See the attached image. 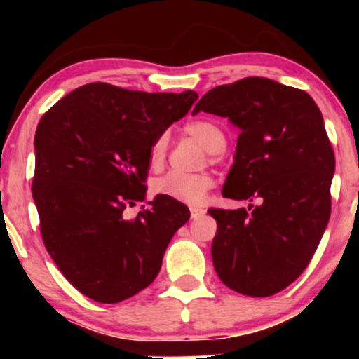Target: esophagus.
Instances as JSON below:
<instances>
[{
  "label": "esophagus",
  "instance_id": "1",
  "mask_svg": "<svg viewBox=\"0 0 359 359\" xmlns=\"http://www.w3.org/2000/svg\"><path fill=\"white\" fill-rule=\"evenodd\" d=\"M204 212H205L204 209H201V208H191V217H192V219H197V217L203 216Z\"/></svg>",
  "mask_w": 359,
  "mask_h": 359
}]
</instances>
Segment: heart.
<instances>
[{
  "instance_id": "heart-1",
  "label": "heart",
  "mask_w": 359,
  "mask_h": 359,
  "mask_svg": "<svg viewBox=\"0 0 359 359\" xmlns=\"http://www.w3.org/2000/svg\"><path fill=\"white\" fill-rule=\"evenodd\" d=\"M184 133L196 140L209 154H217L224 150V130L216 121L208 118L192 119L184 126ZM168 142L165 135L158 137L148 150V163L154 170H160L167 160ZM212 187V179L205 174H182V172H168L158 177L151 184V189L158 197L177 201V203L197 205L204 201Z\"/></svg>"
}]
</instances>
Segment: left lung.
I'll list each match as a JSON object with an SVG mask.
<instances>
[{"label":"left lung","instance_id":"obj_1","mask_svg":"<svg viewBox=\"0 0 359 359\" xmlns=\"http://www.w3.org/2000/svg\"><path fill=\"white\" fill-rule=\"evenodd\" d=\"M199 111L241 130L222 196L258 203L208 209L217 221L214 269L238 294L270 297L307 269L331 216L336 160L323 114L306 90L265 77L208 90Z\"/></svg>","mask_w":359,"mask_h":359}]
</instances>
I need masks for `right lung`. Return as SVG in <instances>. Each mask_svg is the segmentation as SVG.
<instances>
[{
	"label": "right lung",
	"mask_w": 359,
	"mask_h": 359,
	"mask_svg": "<svg viewBox=\"0 0 359 359\" xmlns=\"http://www.w3.org/2000/svg\"><path fill=\"white\" fill-rule=\"evenodd\" d=\"M197 93H143L90 82L52 106L35 133L32 194L48 255L86 297L116 304L150 285L187 205L145 199L148 150ZM145 208V205H143Z\"/></svg>",
	"instance_id": "obj_1"
}]
</instances>
